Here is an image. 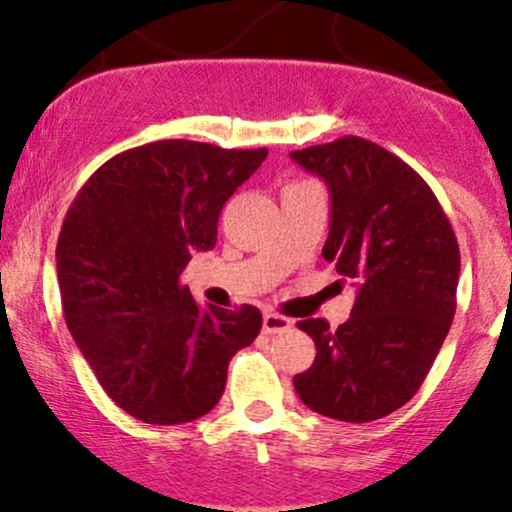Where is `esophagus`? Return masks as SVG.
Here are the masks:
<instances>
[{
    "mask_svg": "<svg viewBox=\"0 0 512 512\" xmlns=\"http://www.w3.org/2000/svg\"><path fill=\"white\" fill-rule=\"evenodd\" d=\"M293 327V322L289 317L279 315V313H264L262 317V332L264 334H284Z\"/></svg>",
    "mask_w": 512,
    "mask_h": 512,
    "instance_id": "1",
    "label": "esophagus"
}]
</instances>
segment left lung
I'll use <instances>...</instances> for the list:
<instances>
[{"mask_svg":"<svg viewBox=\"0 0 512 512\" xmlns=\"http://www.w3.org/2000/svg\"><path fill=\"white\" fill-rule=\"evenodd\" d=\"M330 190V236L322 257L356 284L351 317L330 330L298 322L315 361L293 378L305 407L368 424L416 395L457 308L460 248L426 180L402 158L361 137L293 151Z\"/></svg>","mask_w":512,"mask_h":512,"instance_id":"8db88e82","label":"left lung"}]
</instances>
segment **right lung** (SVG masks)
Wrapping results in <instances>:
<instances>
[{
	"label": "right lung",
	"instance_id": "1",
	"mask_svg": "<svg viewBox=\"0 0 512 512\" xmlns=\"http://www.w3.org/2000/svg\"><path fill=\"white\" fill-rule=\"evenodd\" d=\"M264 158L187 139L137 146L103 163L64 216V320L108 397L144 424L214 409L228 361L260 334L255 305L202 310L180 274L214 248L223 204Z\"/></svg>",
	"mask_w": 512,
	"mask_h": 512
}]
</instances>
